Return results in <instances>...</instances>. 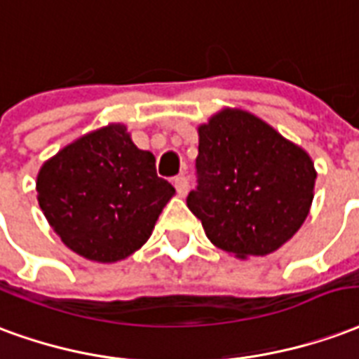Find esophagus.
Masks as SVG:
<instances>
[{"label": "esophagus", "instance_id": "34e87169", "mask_svg": "<svg viewBox=\"0 0 359 359\" xmlns=\"http://www.w3.org/2000/svg\"><path fill=\"white\" fill-rule=\"evenodd\" d=\"M174 187H176L177 195L185 197V195H187V191H189V182H187V177L185 176L174 177Z\"/></svg>", "mask_w": 359, "mask_h": 359}]
</instances>
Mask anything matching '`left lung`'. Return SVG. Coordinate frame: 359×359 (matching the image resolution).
<instances>
[{
	"instance_id": "obj_1",
	"label": "left lung",
	"mask_w": 359,
	"mask_h": 359,
	"mask_svg": "<svg viewBox=\"0 0 359 359\" xmlns=\"http://www.w3.org/2000/svg\"><path fill=\"white\" fill-rule=\"evenodd\" d=\"M197 189L187 197L206 237L237 258L266 256L310 212L316 168L304 149L241 109L198 126Z\"/></svg>"
}]
</instances>
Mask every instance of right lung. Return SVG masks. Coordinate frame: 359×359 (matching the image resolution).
I'll return each mask as SVG.
<instances>
[{"label":"right lung","mask_w":359,"mask_h":359,"mask_svg":"<svg viewBox=\"0 0 359 359\" xmlns=\"http://www.w3.org/2000/svg\"><path fill=\"white\" fill-rule=\"evenodd\" d=\"M36 191L62 243L101 264L143 247L176 193L156 176L153 153L135 147L124 124L99 128L61 149L43 162Z\"/></svg>","instance_id":"right-lung-1"}]
</instances>
